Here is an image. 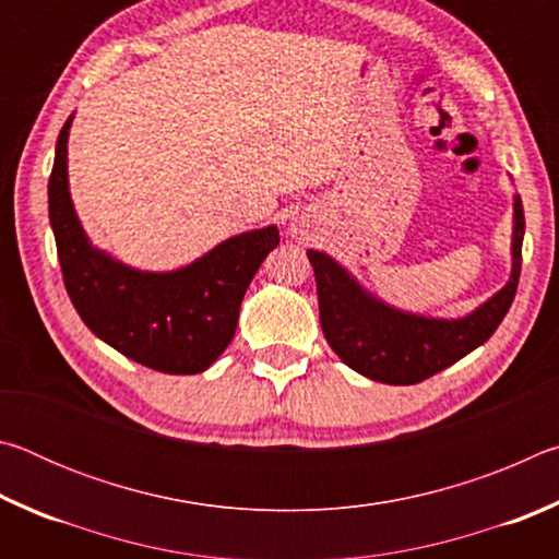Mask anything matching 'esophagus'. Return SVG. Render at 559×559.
<instances>
[{
	"instance_id": "esophagus-1",
	"label": "esophagus",
	"mask_w": 559,
	"mask_h": 559,
	"mask_svg": "<svg viewBox=\"0 0 559 559\" xmlns=\"http://www.w3.org/2000/svg\"><path fill=\"white\" fill-rule=\"evenodd\" d=\"M290 234L296 236V239H302V236H306V231H302V224H290Z\"/></svg>"
}]
</instances>
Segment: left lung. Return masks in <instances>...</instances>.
<instances>
[{"label":"left lung","instance_id":"1","mask_svg":"<svg viewBox=\"0 0 559 559\" xmlns=\"http://www.w3.org/2000/svg\"><path fill=\"white\" fill-rule=\"evenodd\" d=\"M525 214L513 197V269L503 288L463 318L406 313L367 290L343 263L310 249L318 283L320 325L328 345L355 372L384 384H416L447 370L496 333L515 298Z\"/></svg>","mask_w":559,"mask_h":559}]
</instances>
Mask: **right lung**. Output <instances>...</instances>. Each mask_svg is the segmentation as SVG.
Listing matches in <instances>:
<instances>
[{
  "label": "right lung",
  "instance_id": "obj_1",
  "mask_svg": "<svg viewBox=\"0 0 559 559\" xmlns=\"http://www.w3.org/2000/svg\"><path fill=\"white\" fill-rule=\"evenodd\" d=\"M56 140L49 222L75 313L103 343L165 374H197L216 362L239 323L243 293L276 249L278 226L236 234L175 271H140L96 249L69 192V130Z\"/></svg>",
  "mask_w": 559,
  "mask_h": 559
}]
</instances>
